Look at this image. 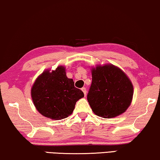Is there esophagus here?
I'll return each mask as SVG.
<instances>
[{"mask_svg": "<svg viewBox=\"0 0 160 160\" xmlns=\"http://www.w3.org/2000/svg\"><path fill=\"white\" fill-rule=\"evenodd\" d=\"M82 91L83 92V93H84V95H85V96H86V88H82Z\"/></svg>", "mask_w": 160, "mask_h": 160, "instance_id": "obj_1", "label": "esophagus"}]
</instances>
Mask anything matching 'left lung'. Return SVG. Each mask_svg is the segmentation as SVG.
<instances>
[{
    "label": "left lung",
    "mask_w": 160,
    "mask_h": 160,
    "mask_svg": "<svg viewBox=\"0 0 160 160\" xmlns=\"http://www.w3.org/2000/svg\"><path fill=\"white\" fill-rule=\"evenodd\" d=\"M132 95L131 82L118 67L107 64L92 69L87 99L96 115L112 118L122 114L131 103Z\"/></svg>",
    "instance_id": "obj_1"
}]
</instances>
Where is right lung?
I'll return each instance as SVG.
<instances>
[{
	"label": "right lung",
	"instance_id": "add662e5",
	"mask_svg": "<svg viewBox=\"0 0 160 160\" xmlns=\"http://www.w3.org/2000/svg\"><path fill=\"white\" fill-rule=\"evenodd\" d=\"M72 79L66 76L64 67H58L52 72L46 71L37 78L31 95L36 109L52 120H62L72 113L76 102L84 96L75 87Z\"/></svg>",
	"mask_w": 160,
	"mask_h": 160
}]
</instances>
